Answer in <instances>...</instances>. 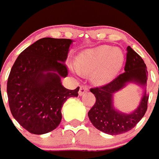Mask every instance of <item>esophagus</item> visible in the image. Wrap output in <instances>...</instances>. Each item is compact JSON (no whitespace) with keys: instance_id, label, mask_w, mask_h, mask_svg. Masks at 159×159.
<instances>
[{"instance_id":"obj_1","label":"esophagus","mask_w":159,"mask_h":159,"mask_svg":"<svg viewBox=\"0 0 159 159\" xmlns=\"http://www.w3.org/2000/svg\"><path fill=\"white\" fill-rule=\"evenodd\" d=\"M88 90V86H86V85H82V86H80V90H79V92H78V94H79V95H82V94L85 93V92H86Z\"/></svg>"}]
</instances>
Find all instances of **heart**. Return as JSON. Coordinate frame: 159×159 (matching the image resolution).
<instances>
[{"label":"heart","instance_id":"obj_1","mask_svg":"<svg viewBox=\"0 0 159 159\" xmlns=\"http://www.w3.org/2000/svg\"><path fill=\"white\" fill-rule=\"evenodd\" d=\"M125 61L122 51L111 46L89 49L80 54L75 62L77 71L93 72V80L98 85L108 83L120 70Z\"/></svg>","mask_w":159,"mask_h":159}]
</instances>
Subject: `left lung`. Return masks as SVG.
<instances>
[{
  "label": "left lung",
  "mask_w": 159,
  "mask_h": 159,
  "mask_svg": "<svg viewBox=\"0 0 159 159\" xmlns=\"http://www.w3.org/2000/svg\"><path fill=\"white\" fill-rule=\"evenodd\" d=\"M125 71L109 83L90 90L95 96L96 102L88 112L89 119L96 129L110 135H118L131 130L147 110L149 96L146 92L144 93L139 106L133 112L126 114L115 109L112 99L115 93L125 87L129 82L145 86L147 82L146 65L130 46L127 48Z\"/></svg>",
  "instance_id": "left-lung-1"
}]
</instances>
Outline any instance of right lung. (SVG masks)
I'll use <instances>...</instances> for the list:
<instances>
[{
	"instance_id": "1",
	"label": "right lung",
	"mask_w": 159,
	"mask_h": 159,
	"mask_svg": "<svg viewBox=\"0 0 159 159\" xmlns=\"http://www.w3.org/2000/svg\"><path fill=\"white\" fill-rule=\"evenodd\" d=\"M69 39L43 38L21 52L7 82L9 108L14 118L33 134H44L60 125L61 108L79 87L68 90L61 84L67 77L65 65Z\"/></svg>"
}]
</instances>
